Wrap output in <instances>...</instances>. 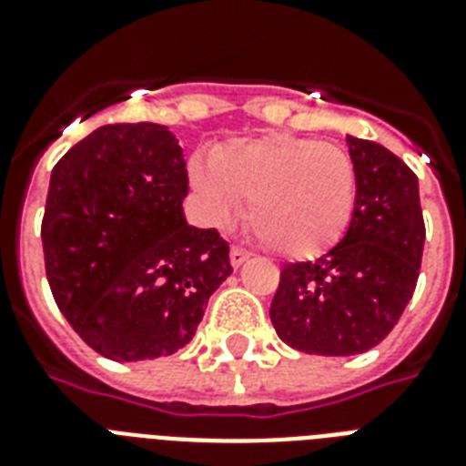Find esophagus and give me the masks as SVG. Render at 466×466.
<instances>
[{"instance_id": "34e87169", "label": "esophagus", "mask_w": 466, "mask_h": 466, "mask_svg": "<svg viewBox=\"0 0 466 466\" xmlns=\"http://www.w3.org/2000/svg\"><path fill=\"white\" fill-rule=\"evenodd\" d=\"M248 258H250V253L243 250V248H230V265H233L236 270L243 265V262H248Z\"/></svg>"}]
</instances>
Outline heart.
Segmentation results:
<instances>
[{"label":"heart","mask_w":466,"mask_h":466,"mask_svg":"<svg viewBox=\"0 0 466 466\" xmlns=\"http://www.w3.org/2000/svg\"><path fill=\"white\" fill-rule=\"evenodd\" d=\"M191 188L206 216L226 223L248 204V226L270 253L302 260L334 248L356 206V164L344 147L297 135L236 139L194 164Z\"/></svg>","instance_id":"heart-1"}]
</instances>
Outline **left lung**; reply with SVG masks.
Masks as SVG:
<instances>
[{
	"label": "left lung",
	"instance_id": "1",
	"mask_svg": "<svg viewBox=\"0 0 466 466\" xmlns=\"http://www.w3.org/2000/svg\"><path fill=\"white\" fill-rule=\"evenodd\" d=\"M356 164V206L337 246L287 262L270 304L287 346L317 356H356L380 344L418 285L425 246L418 177L383 145L346 135Z\"/></svg>",
	"mask_w": 466,
	"mask_h": 466
}]
</instances>
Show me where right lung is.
I'll list each match as a JSON object with an SVG mask.
<instances>
[{"label": "right lung", "instance_id": "obj_1", "mask_svg": "<svg viewBox=\"0 0 466 466\" xmlns=\"http://www.w3.org/2000/svg\"><path fill=\"white\" fill-rule=\"evenodd\" d=\"M187 162L164 125H105L51 171L41 223L54 299L113 361H147L194 339L233 268L228 243L184 218Z\"/></svg>", "mask_w": 466, "mask_h": 466}]
</instances>
